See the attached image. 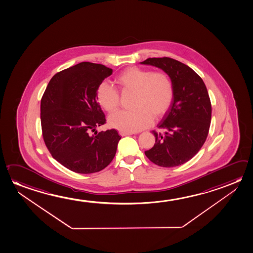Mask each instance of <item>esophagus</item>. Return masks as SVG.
Returning <instances> with one entry per match:
<instances>
[{"mask_svg": "<svg viewBox=\"0 0 253 253\" xmlns=\"http://www.w3.org/2000/svg\"><path fill=\"white\" fill-rule=\"evenodd\" d=\"M120 134H121V136H126V135H132V132H122V131H121Z\"/></svg>", "mask_w": 253, "mask_h": 253, "instance_id": "1", "label": "esophagus"}]
</instances>
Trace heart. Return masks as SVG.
Masks as SVG:
<instances>
[{
    "mask_svg": "<svg viewBox=\"0 0 253 253\" xmlns=\"http://www.w3.org/2000/svg\"><path fill=\"white\" fill-rule=\"evenodd\" d=\"M114 83L121 92H134L133 109L114 113L109 119L111 126L122 132H137L149 127L154 118H162L172 104L174 85L165 71L152 72L147 68L130 67L120 73ZM96 99L109 113L116 112L121 104L120 93L106 83L97 87Z\"/></svg>",
    "mask_w": 253,
    "mask_h": 253,
    "instance_id": "1",
    "label": "heart"
}]
</instances>
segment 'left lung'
Returning <instances> with one entry per match:
<instances>
[{"label": "left lung", "mask_w": 253, "mask_h": 253, "mask_svg": "<svg viewBox=\"0 0 253 253\" xmlns=\"http://www.w3.org/2000/svg\"><path fill=\"white\" fill-rule=\"evenodd\" d=\"M141 64L163 69L172 80L174 98L153 131L156 143L146 157L161 167H175L191 160L200 151L209 134L211 101L201 77L187 65L169 57L149 58Z\"/></svg>", "instance_id": "left-lung-1"}]
</instances>
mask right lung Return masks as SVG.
Wrapping results in <instances>:
<instances>
[{
	"label": "right lung",
	"mask_w": 253,
	"mask_h": 253,
	"mask_svg": "<svg viewBox=\"0 0 253 253\" xmlns=\"http://www.w3.org/2000/svg\"><path fill=\"white\" fill-rule=\"evenodd\" d=\"M112 73L104 65L81 62L55 74L41 98L44 144L55 160L74 172H98L115 157L121 139L118 131H96L106 123L96 89Z\"/></svg>",
	"instance_id": "right-lung-1"
}]
</instances>
